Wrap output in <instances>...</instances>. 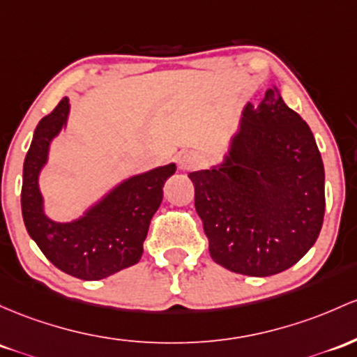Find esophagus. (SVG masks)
Wrapping results in <instances>:
<instances>
[{
  "label": "esophagus",
  "mask_w": 357,
  "mask_h": 357,
  "mask_svg": "<svg viewBox=\"0 0 357 357\" xmlns=\"http://www.w3.org/2000/svg\"><path fill=\"white\" fill-rule=\"evenodd\" d=\"M202 166V158L197 152H185L179 155V169L183 171H193Z\"/></svg>",
  "instance_id": "esophagus-1"
}]
</instances>
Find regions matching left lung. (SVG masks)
Masks as SVG:
<instances>
[{
    "label": "left lung",
    "mask_w": 357,
    "mask_h": 357,
    "mask_svg": "<svg viewBox=\"0 0 357 357\" xmlns=\"http://www.w3.org/2000/svg\"><path fill=\"white\" fill-rule=\"evenodd\" d=\"M210 256L229 271L273 276L296 264L319 237L325 172L310 127L273 86L242 109L225 158L188 174Z\"/></svg>",
    "instance_id": "8db88e82"
}]
</instances>
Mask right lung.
I'll return each mask as SVG.
<instances>
[{"label": "right lung", "instance_id": "1", "mask_svg": "<svg viewBox=\"0 0 357 357\" xmlns=\"http://www.w3.org/2000/svg\"><path fill=\"white\" fill-rule=\"evenodd\" d=\"M69 109V98H62L35 128L23 162L22 215L29 236L56 268L79 280L98 281L140 261L149 223L176 164L123 179L76 220H52L45 213L38 176L49 160L50 144L68 125Z\"/></svg>", "mask_w": 357, "mask_h": 357}]
</instances>
